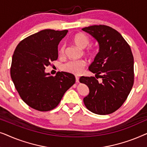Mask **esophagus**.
Listing matches in <instances>:
<instances>
[{
	"mask_svg": "<svg viewBox=\"0 0 147 147\" xmlns=\"http://www.w3.org/2000/svg\"><path fill=\"white\" fill-rule=\"evenodd\" d=\"M79 77H78V76H76V82H77V83H78V82H79Z\"/></svg>",
	"mask_w": 147,
	"mask_h": 147,
	"instance_id": "esophagus-1",
	"label": "esophagus"
}]
</instances>
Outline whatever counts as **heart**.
Listing matches in <instances>:
<instances>
[{"label": "heart", "instance_id": "1", "mask_svg": "<svg viewBox=\"0 0 147 147\" xmlns=\"http://www.w3.org/2000/svg\"><path fill=\"white\" fill-rule=\"evenodd\" d=\"M73 42L76 46L78 47L82 48V49H84L87 46L89 45L90 43V39L87 36L84 35L83 33H78L74 35L73 37ZM64 46L61 47L59 50L60 55H63L64 53ZM93 49H90L88 50V53L89 54H93L94 51ZM85 66V63L84 62L82 61H71L63 65V69L64 71L69 72V73L76 74V75H78V74H81L83 69Z\"/></svg>", "mask_w": 147, "mask_h": 147}]
</instances>
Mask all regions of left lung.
I'll return each instance as SVG.
<instances>
[{
  "instance_id": "left-lung-1",
  "label": "left lung",
  "mask_w": 147,
  "mask_h": 147,
  "mask_svg": "<svg viewBox=\"0 0 147 147\" xmlns=\"http://www.w3.org/2000/svg\"><path fill=\"white\" fill-rule=\"evenodd\" d=\"M95 39L99 51L89 70L102 78H80L89 88L84 103L94 114L105 115L117 110L130 94L134 84V57L131 49L120 33L106 25H93L82 29Z\"/></svg>"
}]
</instances>
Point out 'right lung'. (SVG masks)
<instances>
[{
    "instance_id": "add662e5",
    "label": "right lung",
    "mask_w": 147,
    "mask_h": 147,
    "mask_svg": "<svg viewBox=\"0 0 147 147\" xmlns=\"http://www.w3.org/2000/svg\"><path fill=\"white\" fill-rule=\"evenodd\" d=\"M67 32L42 30L24 39L15 50L12 80L22 100L33 109L45 112L55 108L75 84L73 74L58 71L53 77L45 71L50 62L57 59L58 45Z\"/></svg>"
}]
</instances>
